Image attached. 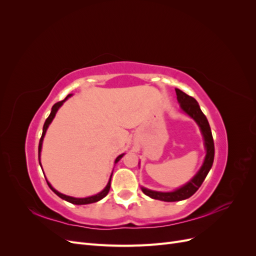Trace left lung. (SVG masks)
<instances>
[{
	"label": "left lung",
	"instance_id": "left-lung-1",
	"mask_svg": "<svg viewBox=\"0 0 256 256\" xmlns=\"http://www.w3.org/2000/svg\"><path fill=\"white\" fill-rule=\"evenodd\" d=\"M175 90L177 95V100L178 102L180 104L182 111H184L189 116H191V118L194 120L198 122V125L200 126V131H202L203 136H204L205 147H206L207 152H206V157L202 168H200L198 174L193 177L187 184H184V187L177 189L173 192H157V191L148 190L146 188H142L143 193L147 196H150L152 198H154V200H164V202H176V200H186L194 194V193L198 191V189L200 187V184H203L204 180L209 172V170L212 168L214 158V138L212 134L210 126H209L206 116L202 111H200V106L194 98L187 95L186 92H182L178 88H175Z\"/></svg>",
	"mask_w": 256,
	"mask_h": 256
}]
</instances>
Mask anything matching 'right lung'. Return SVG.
Returning a JSON list of instances; mask_svg holds the SVG:
<instances>
[{"label":"right lung","mask_w":256,"mask_h":256,"mask_svg":"<svg viewBox=\"0 0 256 256\" xmlns=\"http://www.w3.org/2000/svg\"><path fill=\"white\" fill-rule=\"evenodd\" d=\"M67 98H68V97H66L64 100H62V102H56V104H54V106H52V110H51V113H50V115H49V118H48L47 120H46V122H44V124L42 134V138H40V145H38V159H40V157L42 145V140H44V134H46V131H47V129H48L49 125H50V122H51L52 120L54 118V116H56V112H58V108H60L62 104H63V102H65V100H66ZM122 156H124V154H120V156L115 159V164H118V162L120 161V159ZM111 177H112V174H111ZM111 177H110L109 182H108V184H106V187L102 192L98 193V194H96V196H88V198H72V196H65V194H62V193H60L58 191H56V189H54L48 182H47V184H48V186L50 187V189H51L54 193H56V196H58L60 198H63V200H67V202L76 204V205H84V204H90V203L98 202V200L104 198L108 194V193H109L110 187H111Z\"/></svg>","instance_id":"right-lung-1"}]
</instances>
